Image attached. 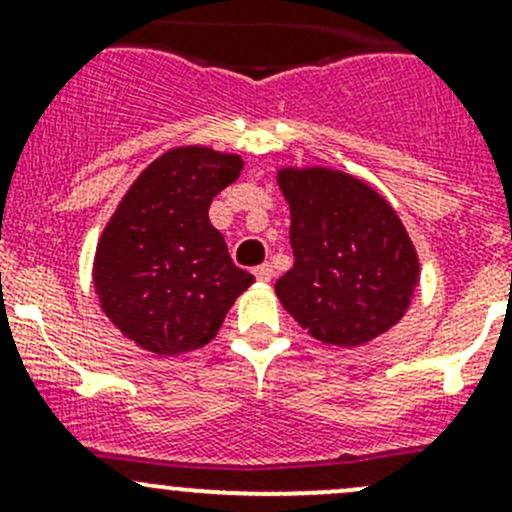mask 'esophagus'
<instances>
[{
	"instance_id": "1",
	"label": "esophagus",
	"mask_w": 512,
	"mask_h": 512,
	"mask_svg": "<svg viewBox=\"0 0 512 512\" xmlns=\"http://www.w3.org/2000/svg\"><path fill=\"white\" fill-rule=\"evenodd\" d=\"M252 275H255L260 282H270L272 277H275V270H272V265H260L252 270Z\"/></svg>"
}]
</instances>
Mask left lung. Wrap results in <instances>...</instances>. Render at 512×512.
<instances>
[{"mask_svg":"<svg viewBox=\"0 0 512 512\" xmlns=\"http://www.w3.org/2000/svg\"><path fill=\"white\" fill-rule=\"evenodd\" d=\"M294 267L277 280L285 309L312 337L359 347L404 317L418 257L376 190L327 168L282 170Z\"/></svg>","mask_w":512,"mask_h":512,"instance_id":"left-lung-1","label":"left lung"}]
</instances>
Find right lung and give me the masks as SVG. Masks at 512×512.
<instances>
[{"instance_id":"right-lung-1","label":"right lung","mask_w":512,"mask_h":512,"mask_svg":"<svg viewBox=\"0 0 512 512\" xmlns=\"http://www.w3.org/2000/svg\"><path fill=\"white\" fill-rule=\"evenodd\" d=\"M240 170V158L210 148L168 151L138 175L103 230L98 299L138 347L165 356L203 347L255 282L208 220L213 198Z\"/></svg>"}]
</instances>
